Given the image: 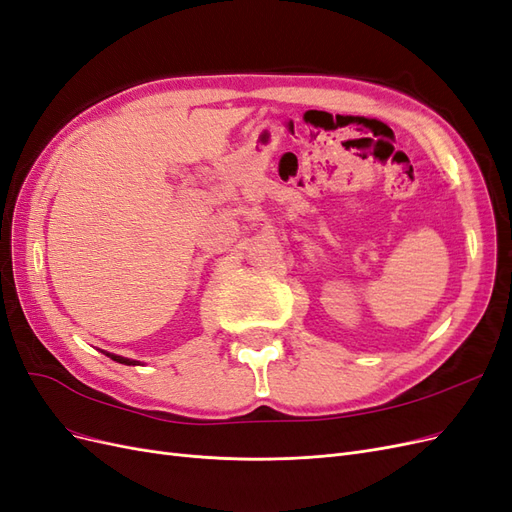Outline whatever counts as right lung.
Masks as SVG:
<instances>
[{"label": "right lung", "instance_id": "1", "mask_svg": "<svg viewBox=\"0 0 512 512\" xmlns=\"http://www.w3.org/2000/svg\"><path fill=\"white\" fill-rule=\"evenodd\" d=\"M108 359H113V361H117V363H121V365H141V361H134V359H126V356H119V354H113V352H106V350H102Z\"/></svg>", "mask_w": 512, "mask_h": 512}]
</instances>
